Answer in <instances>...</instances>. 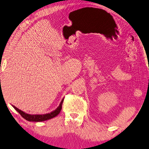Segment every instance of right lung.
<instances>
[{"instance_id":"1","label":"right lung","mask_w":149,"mask_h":149,"mask_svg":"<svg viewBox=\"0 0 149 149\" xmlns=\"http://www.w3.org/2000/svg\"><path fill=\"white\" fill-rule=\"evenodd\" d=\"M63 99L61 100V102L59 105L58 107L55 109V110L52 111L50 112V113H46V114H36V115H31V114H29L25 113V112L22 111L21 109H18L17 108H16L15 106H14L13 105H12L13 107L15 108V110L19 112L20 113L21 116L23 117L24 119H26L29 121H32V122H41V121H44V120H47L53 118L56 116H57L60 113V112L61 109V108H62V103L63 102Z\"/></svg>"}]
</instances>
